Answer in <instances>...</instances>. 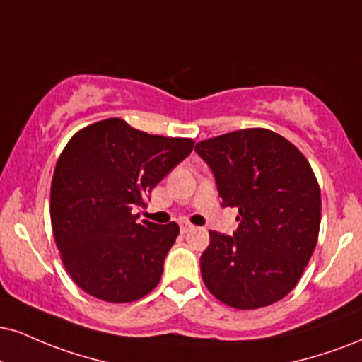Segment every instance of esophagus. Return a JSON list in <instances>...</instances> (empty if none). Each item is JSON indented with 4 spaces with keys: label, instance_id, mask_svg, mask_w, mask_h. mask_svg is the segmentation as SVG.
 <instances>
[{
    "label": "esophagus",
    "instance_id": "1",
    "mask_svg": "<svg viewBox=\"0 0 362 362\" xmlns=\"http://www.w3.org/2000/svg\"><path fill=\"white\" fill-rule=\"evenodd\" d=\"M192 229H194L192 224H189V223H180V233H182V234H187V233H189V230H192Z\"/></svg>",
    "mask_w": 362,
    "mask_h": 362
}]
</instances>
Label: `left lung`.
<instances>
[{
	"instance_id": "8db88e82",
	"label": "left lung",
	"mask_w": 362,
	"mask_h": 362,
	"mask_svg": "<svg viewBox=\"0 0 362 362\" xmlns=\"http://www.w3.org/2000/svg\"><path fill=\"white\" fill-rule=\"evenodd\" d=\"M224 207H238L234 236L209 230L200 256L207 290L239 310L268 307L303 275L320 229V187L293 143L264 128L199 141Z\"/></svg>"
}]
</instances>
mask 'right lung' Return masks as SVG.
I'll return each mask as SVG.
<instances>
[{
	"instance_id": "1",
	"label": "right lung",
	"mask_w": 362,
	"mask_h": 362,
	"mask_svg": "<svg viewBox=\"0 0 362 362\" xmlns=\"http://www.w3.org/2000/svg\"><path fill=\"white\" fill-rule=\"evenodd\" d=\"M194 139L148 134L121 117L82 128L57 160L50 187L55 245L69 276L111 303L143 298L158 285L180 233L177 223H138L133 209L194 148Z\"/></svg>"
}]
</instances>
